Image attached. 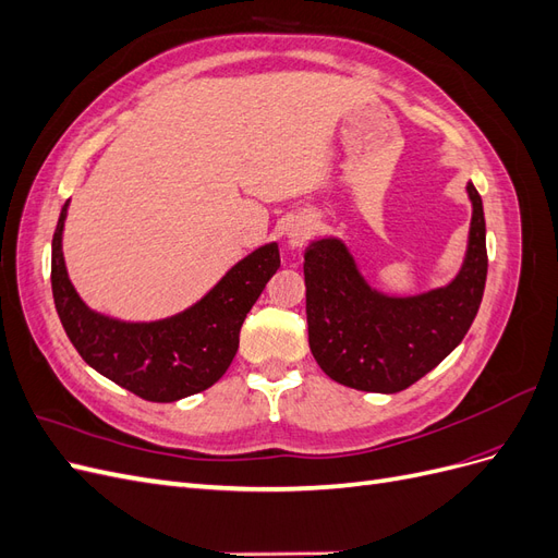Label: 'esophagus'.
I'll return each mask as SVG.
<instances>
[{
    "label": "esophagus",
    "mask_w": 558,
    "mask_h": 558,
    "mask_svg": "<svg viewBox=\"0 0 558 558\" xmlns=\"http://www.w3.org/2000/svg\"><path fill=\"white\" fill-rule=\"evenodd\" d=\"M312 232H314V226L310 218H293L283 234H286V242H289L293 248H300L312 238Z\"/></svg>",
    "instance_id": "34e87169"
}]
</instances>
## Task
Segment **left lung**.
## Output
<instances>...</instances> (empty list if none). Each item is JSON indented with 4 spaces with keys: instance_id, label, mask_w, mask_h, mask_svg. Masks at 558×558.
<instances>
[{
    "instance_id": "left-lung-1",
    "label": "left lung",
    "mask_w": 558,
    "mask_h": 558,
    "mask_svg": "<svg viewBox=\"0 0 558 558\" xmlns=\"http://www.w3.org/2000/svg\"><path fill=\"white\" fill-rule=\"evenodd\" d=\"M472 202L468 251L447 286L396 298L373 289L347 244L316 240L305 251L310 349L337 384L398 393L442 363L477 316L486 283V223L482 197Z\"/></svg>"
}]
</instances>
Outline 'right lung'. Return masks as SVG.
I'll return each mask as SVG.
<instances>
[{
	"mask_svg": "<svg viewBox=\"0 0 558 558\" xmlns=\"http://www.w3.org/2000/svg\"><path fill=\"white\" fill-rule=\"evenodd\" d=\"M70 199L58 218L50 258L56 310L70 342L99 375L150 402H174L205 391L226 375L240 347V330L279 269V246H258L195 305L160 320H121L90 310L66 275L62 230Z\"/></svg>",
	"mask_w": 558,
	"mask_h": 558,
	"instance_id": "add662e5",
	"label": "right lung"
}]
</instances>
